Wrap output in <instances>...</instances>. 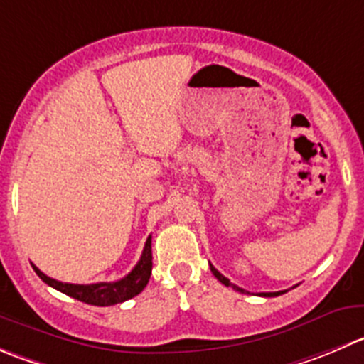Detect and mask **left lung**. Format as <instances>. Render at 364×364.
<instances>
[{
  "mask_svg": "<svg viewBox=\"0 0 364 364\" xmlns=\"http://www.w3.org/2000/svg\"><path fill=\"white\" fill-rule=\"evenodd\" d=\"M210 268H211V272H213V276L217 277V279L220 281L222 284H225V287H231L232 290H236V291H242V294H245V290H243V288H240V287H236V284H232L231 281L228 279V277H224V276H222L220 272H218L217 268L213 267V264H210ZM283 294H287V290H284V291H267V294H259V295H261V297H277V295H283Z\"/></svg>",
  "mask_w": 364,
  "mask_h": 364,
  "instance_id": "8db88e82",
  "label": "left lung"
}]
</instances>
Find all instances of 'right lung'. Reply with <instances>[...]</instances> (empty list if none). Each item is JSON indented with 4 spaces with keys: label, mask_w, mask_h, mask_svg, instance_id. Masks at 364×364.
<instances>
[{
    "label": "right lung",
    "mask_w": 364,
    "mask_h": 364,
    "mask_svg": "<svg viewBox=\"0 0 364 364\" xmlns=\"http://www.w3.org/2000/svg\"><path fill=\"white\" fill-rule=\"evenodd\" d=\"M33 270L37 272V276L49 284L55 290L62 291V294L69 295V297L76 299V301L85 302L90 306H114L121 304V302L129 301L135 295H139L144 288L147 287L151 277V270H153V252H151V236L147 238L146 247L142 250L139 263L135 264L128 276L122 279L115 281V283H94V284H70L56 281L53 277H48L44 272L38 270L35 264H31Z\"/></svg>",
    "instance_id": "right-lung-1"
}]
</instances>
